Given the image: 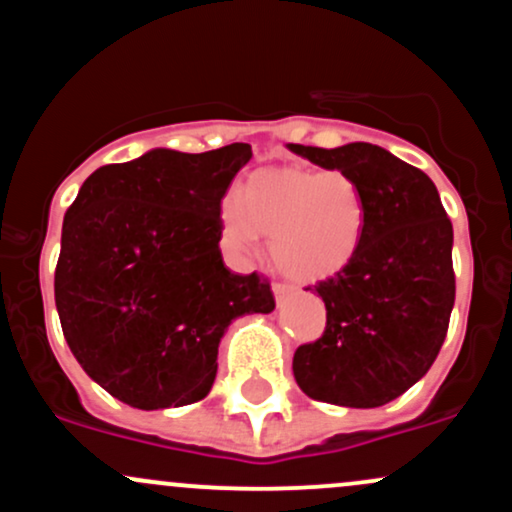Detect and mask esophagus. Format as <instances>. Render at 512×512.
Instances as JSON below:
<instances>
[{
    "instance_id": "34e87169",
    "label": "esophagus",
    "mask_w": 512,
    "mask_h": 512,
    "mask_svg": "<svg viewBox=\"0 0 512 512\" xmlns=\"http://www.w3.org/2000/svg\"><path fill=\"white\" fill-rule=\"evenodd\" d=\"M272 291H274V296H277V301H282L284 296H289L291 291H294V286L284 284V282H274L272 284Z\"/></svg>"
}]
</instances>
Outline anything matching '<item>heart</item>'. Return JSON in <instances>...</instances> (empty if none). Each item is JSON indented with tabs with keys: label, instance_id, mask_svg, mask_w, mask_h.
Here are the masks:
<instances>
[{
	"label": "heart",
	"instance_id": "b5f03b06",
	"mask_svg": "<svg viewBox=\"0 0 512 512\" xmlns=\"http://www.w3.org/2000/svg\"><path fill=\"white\" fill-rule=\"evenodd\" d=\"M223 235L235 250H252L269 235L277 267L301 282L345 272L364 240L367 201L345 170L277 167L252 174L221 206Z\"/></svg>",
	"mask_w": 512,
	"mask_h": 512
}]
</instances>
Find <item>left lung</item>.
Masks as SVG:
<instances>
[{
	"label": "left lung",
	"instance_id": "1",
	"mask_svg": "<svg viewBox=\"0 0 512 512\" xmlns=\"http://www.w3.org/2000/svg\"><path fill=\"white\" fill-rule=\"evenodd\" d=\"M289 148L352 174L367 201L355 262L316 286L325 330L294 352L296 384L323 403L384 406L428 374L447 338L452 221L428 174L379 145Z\"/></svg>",
	"mask_w": 512,
	"mask_h": 512
}]
</instances>
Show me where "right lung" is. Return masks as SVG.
Listing matches in <instances>:
<instances>
[{"label":"right lung","instance_id":"obj_1","mask_svg":"<svg viewBox=\"0 0 512 512\" xmlns=\"http://www.w3.org/2000/svg\"><path fill=\"white\" fill-rule=\"evenodd\" d=\"M247 143L157 148L84 179L63 221L55 306L80 367L114 398L179 408L211 391L230 320L274 311L267 277L223 265L221 201Z\"/></svg>","mask_w":512,"mask_h":512}]
</instances>
